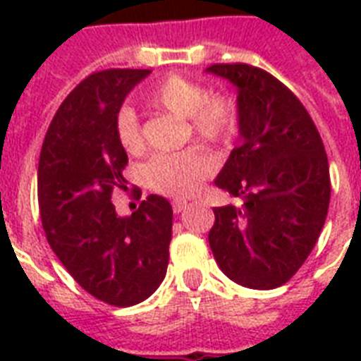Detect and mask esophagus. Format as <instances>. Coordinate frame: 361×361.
Here are the masks:
<instances>
[{"label": "esophagus", "mask_w": 361, "mask_h": 361, "mask_svg": "<svg viewBox=\"0 0 361 361\" xmlns=\"http://www.w3.org/2000/svg\"><path fill=\"white\" fill-rule=\"evenodd\" d=\"M185 208H187L185 200H181V198H176V200H172V209H174V214H180V212H183Z\"/></svg>", "instance_id": "1"}]
</instances>
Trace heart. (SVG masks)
<instances>
[{
  "label": "heart",
  "instance_id": "heart-1",
  "mask_svg": "<svg viewBox=\"0 0 361 361\" xmlns=\"http://www.w3.org/2000/svg\"><path fill=\"white\" fill-rule=\"evenodd\" d=\"M146 103L153 109L169 110L187 118L192 135L209 144H228L238 129V109L223 93L209 95L204 84L180 75H170L152 87ZM116 136L129 155H140L146 149L138 116L130 106L116 114ZM215 170V159L200 147L181 152L159 153L144 169L146 183L153 191L169 197H191Z\"/></svg>",
  "mask_w": 361,
  "mask_h": 361
}]
</instances>
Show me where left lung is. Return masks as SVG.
<instances>
[{"instance_id": "left-lung-1", "label": "left lung", "mask_w": 361, "mask_h": 361, "mask_svg": "<svg viewBox=\"0 0 361 361\" xmlns=\"http://www.w3.org/2000/svg\"><path fill=\"white\" fill-rule=\"evenodd\" d=\"M206 73L236 86L241 138L215 178L241 206L214 208L209 247L228 279L271 290L302 268L324 226L331 191L324 144L300 99L269 73L247 63Z\"/></svg>"}]
</instances>
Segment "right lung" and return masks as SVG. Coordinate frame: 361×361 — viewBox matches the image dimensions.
<instances>
[{
    "label": "right lung",
    "instance_id": "add662e5",
    "mask_svg": "<svg viewBox=\"0 0 361 361\" xmlns=\"http://www.w3.org/2000/svg\"><path fill=\"white\" fill-rule=\"evenodd\" d=\"M147 69L93 73L67 95L42 142L37 192L47 240L73 279L101 302L130 307L163 283L172 206L149 195L120 217L112 191L125 187L127 153L114 121Z\"/></svg>",
    "mask_w": 361,
    "mask_h": 361
}]
</instances>
